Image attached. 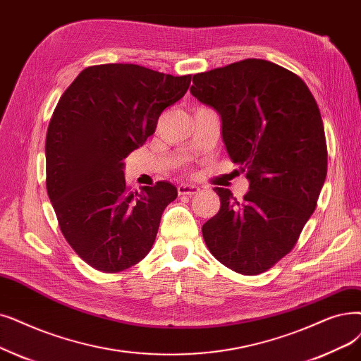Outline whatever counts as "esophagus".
I'll use <instances>...</instances> for the list:
<instances>
[{
	"instance_id": "obj_1",
	"label": "esophagus",
	"mask_w": 361,
	"mask_h": 361,
	"mask_svg": "<svg viewBox=\"0 0 361 361\" xmlns=\"http://www.w3.org/2000/svg\"><path fill=\"white\" fill-rule=\"evenodd\" d=\"M177 192H178L180 196H184V195L193 196V195H196L199 192V187L193 185V184H180L177 187Z\"/></svg>"
}]
</instances>
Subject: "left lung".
<instances>
[{
  "mask_svg": "<svg viewBox=\"0 0 361 361\" xmlns=\"http://www.w3.org/2000/svg\"><path fill=\"white\" fill-rule=\"evenodd\" d=\"M190 91L221 116L230 159L249 180L243 200L215 187L221 207L203 239L230 270L267 271L298 242L327 174L316 99L300 76L261 59L196 73Z\"/></svg>",
  "mask_w": 361,
  "mask_h": 361,
  "instance_id": "8db88e82",
  "label": "left lung"
}]
</instances>
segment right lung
Masks as SVG:
<instances>
[{"instance_id":"right-lung-1","label":"right lung","mask_w":361,"mask_h":361,"mask_svg":"<svg viewBox=\"0 0 361 361\" xmlns=\"http://www.w3.org/2000/svg\"><path fill=\"white\" fill-rule=\"evenodd\" d=\"M190 81L109 63L84 69L61 94L45 138L47 193L65 239L92 269L119 273L152 249L177 189L158 181L130 192L123 159L146 143Z\"/></svg>"}]
</instances>
